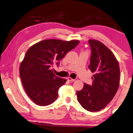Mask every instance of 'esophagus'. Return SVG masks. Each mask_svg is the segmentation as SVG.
Wrapping results in <instances>:
<instances>
[{"label": "esophagus", "mask_w": 133, "mask_h": 133, "mask_svg": "<svg viewBox=\"0 0 133 133\" xmlns=\"http://www.w3.org/2000/svg\"><path fill=\"white\" fill-rule=\"evenodd\" d=\"M67 79H68V80L70 81V82H74V81H75V79H72V78H70V77H69V78H67Z\"/></svg>", "instance_id": "obj_1"}]
</instances>
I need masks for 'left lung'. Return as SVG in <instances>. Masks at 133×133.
Wrapping results in <instances>:
<instances>
[{
	"mask_svg": "<svg viewBox=\"0 0 133 133\" xmlns=\"http://www.w3.org/2000/svg\"><path fill=\"white\" fill-rule=\"evenodd\" d=\"M88 43L91 55L88 68L94 73L91 85L85 83L77 91L78 100L85 109L97 112L104 108L114 98L119 85L118 61L109 49L97 40Z\"/></svg>",
	"mask_w": 133,
	"mask_h": 133,
	"instance_id": "obj_1",
	"label": "left lung"
}]
</instances>
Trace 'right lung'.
I'll return each instance as SVG.
<instances>
[{"label":"right lung","mask_w":133,"mask_h":133,"mask_svg":"<svg viewBox=\"0 0 133 133\" xmlns=\"http://www.w3.org/2000/svg\"><path fill=\"white\" fill-rule=\"evenodd\" d=\"M79 41H64L46 39L35 43L27 50L19 67V75L25 92L39 106H48L58 97L59 88L66 79L55 76L51 66L69 51L74 49Z\"/></svg>","instance_id":"right-lung-1"}]
</instances>
